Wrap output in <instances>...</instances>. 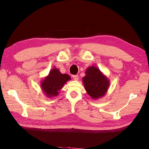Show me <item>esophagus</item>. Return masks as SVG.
I'll return each instance as SVG.
<instances>
[{"instance_id":"obj_1","label":"esophagus","mask_w":149,"mask_h":149,"mask_svg":"<svg viewBox=\"0 0 149 149\" xmlns=\"http://www.w3.org/2000/svg\"><path fill=\"white\" fill-rule=\"evenodd\" d=\"M72 78H73L74 80H78V78H79L78 75H73V76H72Z\"/></svg>"}]
</instances>
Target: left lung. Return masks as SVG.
Segmentation results:
<instances>
[{"mask_svg":"<svg viewBox=\"0 0 149 149\" xmlns=\"http://www.w3.org/2000/svg\"><path fill=\"white\" fill-rule=\"evenodd\" d=\"M85 74L83 83L87 93L94 99L105 95L109 86V80L106 76L95 66L88 67Z\"/></svg>","mask_w":149,"mask_h":149,"instance_id":"left-lung-1","label":"left lung"}]
</instances>
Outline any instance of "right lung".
Listing matches in <instances>:
<instances>
[{"label": "right lung", "instance_id": "1", "mask_svg": "<svg viewBox=\"0 0 149 149\" xmlns=\"http://www.w3.org/2000/svg\"><path fill=\"white\" fill-rule=\"evenodd\" d=\"M70 79L71 77L68 74H62L58 69L54 68L42 81L41 88L47 97H56L63 85Z\"/></svg>", "mask_w": 149, "mask_h": 149}]
</instances>
